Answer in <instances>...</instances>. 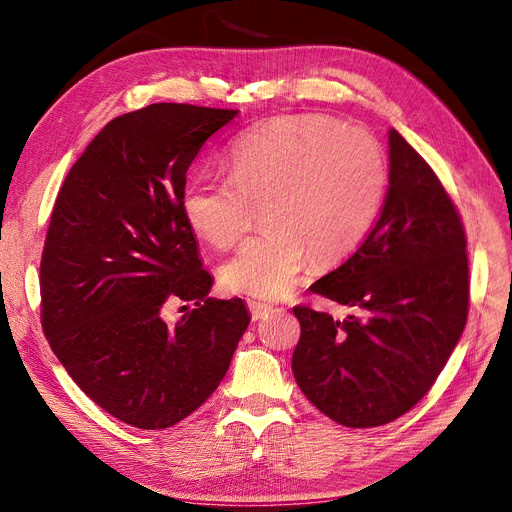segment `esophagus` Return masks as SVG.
Segmentation results:
<instances>
[{
	"label": "esophagus",
	"instance_id": "esophagus-1",
	"mask_svg": "<svg viewBox=\"0 0 512 512\" xmlns=\"http://www.w3.org/2000/svg\"><path fill=\"white\" fill-rule=\"evenodd\" d=\"M249 311L253 315V319H263L267 313H272L274 307L272 305H265V303H259V301H249Z\"/></svg>",
	"mask_w": 512,
	"mask_h": 512
}]
</instances>
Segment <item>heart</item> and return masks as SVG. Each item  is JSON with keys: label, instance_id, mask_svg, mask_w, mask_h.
<instances>
[{"label": "heart", "instance_id": "heart-1", "mask_svg": "<svg viewBox=\"0 0 512 512\" xmlns=\"http://www.w3.org/2000/svg\"><path fill=\"white\" fill-rule=\"evenodd\" d=\"M230 176L195 172L180 205L186 224L213 247L247 230L253 203L267 224L222 265L232 292L280 299L309 257L338 263L357 251L378 218L384 155L369 132L321 114L280 116L242 134L228 149Z\"/></svg>", "mask_w": 512, "mask_h": 512}]
</instances>
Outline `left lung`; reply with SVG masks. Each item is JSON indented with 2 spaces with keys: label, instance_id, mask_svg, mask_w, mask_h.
I'll return each mask as SVG.
<instances>
[{
  "label": "left lung",
  "instance_id": "left-lung-1",
  "mask_svg": "<svg viewBox=\"0 0 512 512\" xmlns=\"http://www.w3.org/2000/svg\"><path fill=\"white\" fill-rule=\"evenodd\" d=\"M388 193L363 245L311 292L355 315L294 307L292 373L313 405L346 427L386 425L434 386L469 307L467 240L425 159L388 130Z\"/></svg>",
  "mask_w": 512,
  "mask_h": 512
}]
</instances>
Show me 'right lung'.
Wrapping results in <instances>:
<instances>
[{
  "mask_svg": "<svg viewBox=\"0 0 512 512\" xmlns=\"http://www.w3.org/2000/svg\"><path fill=\"white\" fill-rule=\"evenodd\" d=\"M238 110L151 103L107 122L70 168L41 259L43 332L70 378L116 419L164 429L220 386L251 315L209 297L180 195ZM170 298L196 309L166 325Z\"/></svg>",
  "mask_w": 512,
  "mask_h": 512,
  "instance_id": "add662e5",
  "label": "right lung"
}]
</instances>
